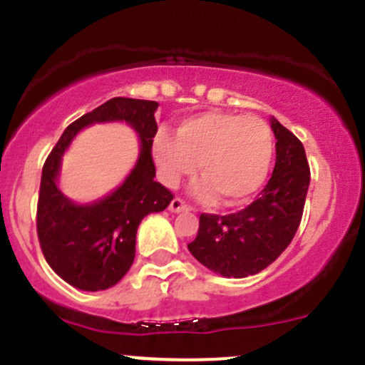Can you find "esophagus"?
I'll list each match as a JSON object with an SVG mask.
<instances>
[{"label":"esophagus","instance_id":"34e87169","mask_svg":"<svg viewBox=\"0 0 365 365\" xmlns=\"http://www.w3.org/2000/svg\"><path fill=\"white\" fill-rule=\"evenodd\" d=\"M169 210L175 213H178V212H189V210H192V208H190V205H187L182 197H175V200L169 203Z\"/></svg>","mask_w":365,"mask_h":365}]
</instances>
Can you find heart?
I'll list each match as a JSON object with an SVG mask.
<instances>
[{
    "instance_id": "heart-1",
    "label": "heart",
    "mask_w": 365,
    "mask_h": 365,
    "mask_svg": "<svg viewBox=\"0 0 365 365\" xmlns=\"http://www.w3.org/2000/svg\"><path fill=\"white\" fill-rule=\"evenodd\" d=\"M153 155L168 185H178L200 164L205 197L240 205L259 190L274 155V134L256 114L208 111L178 125L176 138L165 130L153 139Z\"/></svg>"
}]
</instances>
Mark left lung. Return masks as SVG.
Returning a JSON list of instances; mask_svg holds the SVG:
<instances>
[{"label": "left lung", "instance_id": "1", "mask_svg": "<svg viewBox=\"0 0 365 365\" xmlns=\"http://www.w3.org/2000/svg\"><path fill=\"white\" fill-rule=\"evenodd\" d=\"M275 168L257 200L230 215L201 213L190 254L224 277H247L274 263L292 244L307 196L311 169L304 145L272 118Z\"/></svg>", "mask_w": 365, "mask_h": 365}]
</instances>
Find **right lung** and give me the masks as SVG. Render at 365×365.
<instances>
[{
	"label": "right lung",
	"instance_id": "obj_1",
	"mask_svg": "<svg viewBox=\"0 0 365 365\" xmlns=\"http://www.w3.org/2000/svg\"><path fill=\"white\" fill-rule=\"evenodd\" d=\"M157 106L153 101L114 97L70 123L46 159L36 205V235L49 267L73 288L98 292L121 281L134 263L139 222L148 213L168 208L175 197L153 180ZM114 119H125L142 138L138 164L108 198L93 205H73L56 185L61 155L81 128Z\"/></svg>",
	"mask_w": 365,
	"mask_h": 365
}]
</instances>
